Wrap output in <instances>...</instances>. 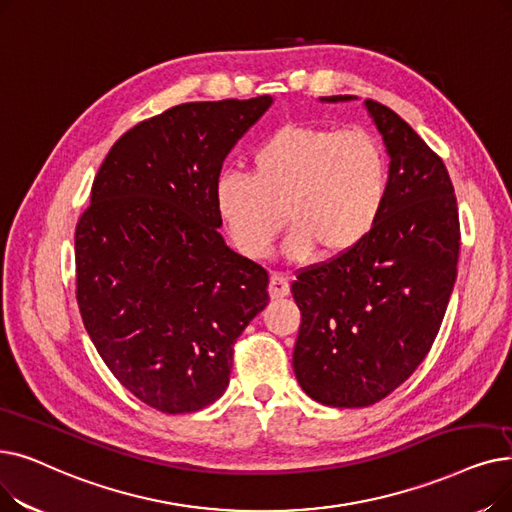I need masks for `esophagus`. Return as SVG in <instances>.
<instances>
[{"mask_svg": "<svg viewBox=\"0 0 512 512\" xmlns=\"http://www.w3.org/2000/svg\"><path fill=\"white\" fill-rule=\"evenodd\" d=\"M291 293V282L282 274V272H274L270 278V297L272 299H282Z\"/></svg>", "mask_w": 512, "mask_h": 512, "instance_id": "obj_1", "label": "esophagus"}]
</instances>
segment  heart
Returning a JSON list of instances; mask_svg holds the SVG:
<instances>
[{
	"label": "heart",
	"mask_w": 512,
	"mask_h": 512,
	"mask_svg": "<svg viewBox=\"0 0 512 512\" xmlns=\"http://www.w3.org/2000/svg\"><path fill=\"white\" fill-rule=\"evenodd\" d=\"M389 190L383 144L364 129L288 123L251 152L249 173H221L215 205L234 247L261 259L284 228L286 253L341 257L366 240Z\"/></svg>",
	"instance_id": "b5f03b06"
}]
</instances>
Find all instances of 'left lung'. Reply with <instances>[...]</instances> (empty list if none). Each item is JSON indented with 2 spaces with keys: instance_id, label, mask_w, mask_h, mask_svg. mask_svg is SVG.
<instances>
[{
  "instance_id": "8db88e82",
  "label": "left lung",
  "mask_w": 512,
  "mask_h": 512,
  "mask_svg": "<svg viewBox=\"0 0 512 512\" xmlns=\"http://www.w3.org/2000/svg\"><path fill=\"white\" fill-rule=\"evenodd\" d=\"M366 108L391 157L383 213L360 247L301 268L291 286L301 309L297 381L332 408L372 406L410 379L458 274L460 219L446 165L391 108Z\"/></svg>"
}]
</instances>
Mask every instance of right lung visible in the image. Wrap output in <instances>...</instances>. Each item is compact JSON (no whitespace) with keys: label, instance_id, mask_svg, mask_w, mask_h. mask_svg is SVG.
Returning <instances> with one entry per match:
<instances>
[{"label":"right lung","instance_id":"right-lung-1","mask_svg":"<svg viewBox=\"0 0 512 512\" xmlns=\"http://www.w3.org/2000/svg\"><path fill=\"white\" fill-rule=\"evenodd\" d=\"M272 104L188 102L140 121L106 154L75 228L77 303L115 379L165 414L207 408L234 343L268 305V270L219 234L215 182Z\"/></svg>","mask_w":512,"mask_h":512}]
</instances>
